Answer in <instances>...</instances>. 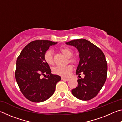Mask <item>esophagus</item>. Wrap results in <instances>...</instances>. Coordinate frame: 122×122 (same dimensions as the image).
<instances>
[{
	"label": "esophagus",
	"mask_w": 122,
	"mask_h": 122,
	"mask_svg": "<svg viewBox=\"0 0 122 122\" xmlns=\"http://www.w3.org/2000/svg\"><path fill=\"white\" fill-rule=\"evenodd\" d=\"M61 79H62V80H63V81H69V78H64V77H62Z\"/></svg>",
	"instance_id": "esophagus-1"
}]
</instances>
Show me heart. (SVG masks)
Wrapping results in <instances>:
<instances>
[{
	"instance_id": "1",
	"label": "heart",
	"mask_w": 122,
	"mask_h": 122,
	"mask_svg": "<svg viewBox=\"0 0 122 122\" xmlns=\"http://www.w3.org/2000/svg\"><path fill=\"white\" fill-rule=\"evenodd\" d=\"M60 51L66 57H69L70 61L72 62H75L76 59L75 57H71L73 55V51L67 47H61ZM44 59L46 62L49 65H53L54 63L53 51L51 49H48L44 54ZM73 69V67L71 65L66 66H59L54 69V72L60 76L63 77H67L71 74V71Z\"/></svg>"
}]
</instances>
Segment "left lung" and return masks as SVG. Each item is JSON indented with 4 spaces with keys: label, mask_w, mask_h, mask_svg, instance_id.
<instances>
[{
    "label": "left lung",
    "mask_w": 122,
    "mask_h": 122,
    "mask_svg": "<svg viewBox=\"0 0 122 122\" xmlns=\"http://www.w3.org/2000/svg\"><path fill=\"white\" fill-rule=\"evenodd\" d=\"M77 49L80 61L76 74H84L83 78H78V86L71 92L78 99L90 100L95 97L103 87L107 79V66L104 53L98 47L84 39H76L66 42Z\"/></svg>",
    "instance_id": "1"
}]
</instances>
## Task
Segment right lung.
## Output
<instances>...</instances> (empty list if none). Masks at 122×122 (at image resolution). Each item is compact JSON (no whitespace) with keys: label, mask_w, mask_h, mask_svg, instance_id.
<instances>
[{"label":"right lung","mask_w":122,"mask_h":122,"mask_svg":"<svg viewBox=\"0 0 122 122\" xmlns=\"http://www.w3.org/2000/svg\"><path fill=\"white\" fill-rule=\"evenodd\" d=\"M49 40L32 41L22 49L16 60L15 76L20 90L32 102H44L53 95L61 77L51 73L44 54L49 47L56 44ZM46 76L42 79L41 75Z\"/></svg>","instance_id":"obj_1"}]
</instances>
